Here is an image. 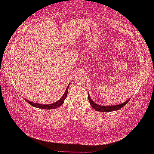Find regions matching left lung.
I'll list each match as a JSON object with an SVG mask.
<instances>
[{
  "instance_id": "8db88e82",
  "label": "left lung",
  "mask_w": 154,
  "mask_h": 154,
  "mask_svg": "<svg viewBox=\"0 0 154 154\" xmlns=\"http://www.w3.org/2000/svg\"><path fill=\"white\" fill-rule=\"evenodd\" d=\"M88 100L89 102L90 103V105L92 106V107L96 109V111H99V112H112V111H115V110H118V109H121L124 106H125L126 103L130 101V100H128L126 102H125L124 103H121V104H118V105H114V106H100L97 103H94L92 100H91V98H90V95L88 94Z\"/></svg>"
}]
</instances>
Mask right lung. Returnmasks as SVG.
Segmentation results:
<instances>
[{
    "label": "right lung",
    "mask_w": 154,
    "mask_h": 154,
    "mask_svg": "<svg viewBox=\"0 0 154 154\" xmlns=\"http://www.w3.org/2000/svg\"><path fill=\"white\" fill-rule=\"evenodd\" d=\"M68 86L66 90V92L64 94V95L62 96V98L60 99L58 101H57L56 102L54 103H51V104H41V103H34L29 101V100H26V101L29 103L30 105L34 106V107H36V108H42V109H55V108H57L59 106H60L62 103H64V100L66 99L67 96V94H68Z\"/></svg>",
    "instance_id": "obj_1"
}]
</instances>
